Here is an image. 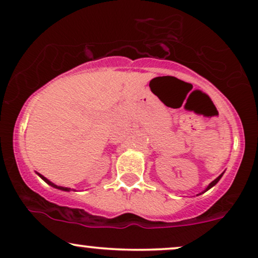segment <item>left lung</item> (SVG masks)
Masks as SVG:
<instances>
[{"mask_svg":"<svg viewBox=\"0 0 258 258\" xmlns=\"http://www.w3.org/2000/svg\"><path fill=\"white\" fill-rule=\"evenodd\" d=\"M222 175H223V172H222V174H221V175H220V176H219V177H217V178H215V180L213 181V182H211V183H209V186L207 187V188H205V190H204V192H207V190H209V189H210V188H211V187H214V186H215V184H216L217 182H219V181H220V178H221V177H222ZM204 192H203V193H204Z\"/></svg>","mask_w":258,"mask_h":258,"instance_id":"left-lung-1","label":"left lung"}]
</instances>
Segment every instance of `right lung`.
<instances>
[{
    "label": "right lung",
    "instance_id": "right-lung-1",
    "mask_svg": "<svg viewBox=\"0 0 258 258\" xmlns=\"http://www.w3.org/2000/svg\"><path fill=\"white\" fill-rule=\"evenodd\" d=\"M37 175L39 177L42 178V180L44 181V182H47L48 184H49V186H51V187H54V188H56V189H61V190H65V192H70V190H71V188H68V187H61V186H56L55 183H53V182H50L49 180H48V178H45L43 175H41V174H38L37 172Z\"/></svg>",
    "mask_w": 258,
    "mask_h": 258
}]
</instances>
